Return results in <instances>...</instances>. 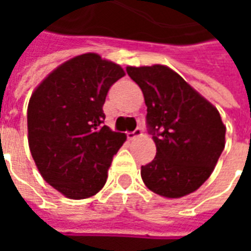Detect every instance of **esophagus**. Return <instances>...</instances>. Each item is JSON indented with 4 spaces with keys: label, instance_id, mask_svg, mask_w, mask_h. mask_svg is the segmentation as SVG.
Returning a JSON list of instances; mask_svg holds the SVG:
<instances>
[{
    "label": "esophagus",
    "instance_id": "1",
    "mask_svg": "<svg viewBox=\"0 0 251 251\" xmlns=\"http://www.w3.org/2000/svg\"><path fill=\"white\" fill-rule=\"evenodd\" d=\"M142 136V129L141 127H137L134 131H130V133H127V138L129 140H136V138H140Z\"/></svg>",
    "mask_w": 251,
    "mask_h": 251
}]
</instances>
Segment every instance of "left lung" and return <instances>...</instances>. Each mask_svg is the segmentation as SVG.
Listing matches in <instances>:
<instances>
[{
    "mask_svg": "<svg viewBox=\"0 0 251 251\" xmlns=\"http://www.w3.org/2000/svg\"><path fill=\"white\" fill-rule=\"evenodd\" d=\"M126 72L142 90L157 149L141 167L144 183L169 199L192 194L210 177L225 149L219 111L169 67L129 66Z\"/></svg>",
    "mask_w": 251,
    "mask_h": 251,
    "instance_id": "obj_1",
    "label": "left lung"
}]
</instances>
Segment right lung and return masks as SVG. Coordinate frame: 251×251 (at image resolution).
I'll return each mask as SVG.
<instances>
[{"label": "right lung", "instance_id": "1", "mask_svg": "<svg viewBox=\"0 0 251 251\" xmlns=\"http://www.w3.org/2000/svg\"><path fill=\"white\" fill-rule=\"evenodd\" d=\"M125 76L122 67L83 53L57 67L28 103V142L43 179L68 199L98 194L107 180L124 133L103 125L109 88Z\"/></svg>", "mask_w": 251, "mask_h": 251}]
</instances>
